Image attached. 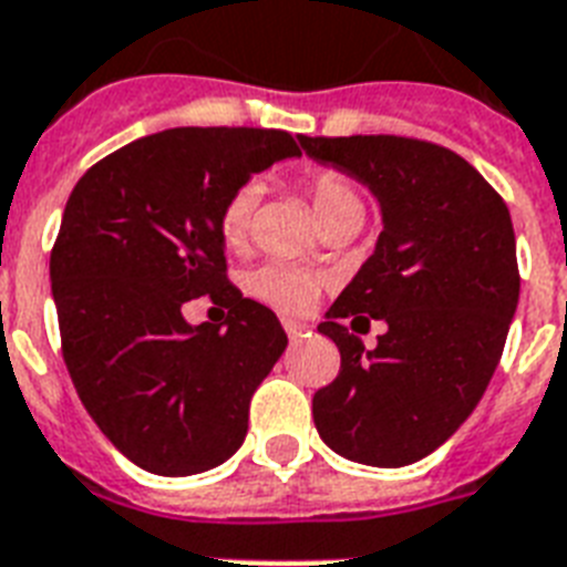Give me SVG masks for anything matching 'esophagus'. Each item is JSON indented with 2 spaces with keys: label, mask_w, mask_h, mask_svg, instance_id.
<instances>
[{
  "label": "esophagus",
  "mask_w": 567,
  "mask_h": 567,
  "mask_svg": "<svg viewBox=\"0 0 567 567\" xmlns=\"http://www.w3.org/2000/svg\"><path fill=\"white\" fill-rule=\"evenodd\" d=\"M282 326H285V331H288V338H291V340H299L308 331V326L297 323V320H282Z\"/></svg>",
  "instance_id": "34e87169"
}]
</instances>
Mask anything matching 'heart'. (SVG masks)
I'll list each match as a JSON object with an SVG mask.
<instances>
[{"instance_id":"1","label":"heart","mask_w":567,"mask_h":567,"mask_svg":"<svg viewBox=\"0 0 567 567\" xmlns=\"http://www.w3.org/2000/svg\"><path fill=\"white\" fill-rule=\"evenodd\" d=\"M311 204H315L320 224L343 218V215H363V197L355 188V183L338 172H320L311 177ZM259 204V188L241 186L229 195V200L220 209L218 233L220 241L227 247H238L250 233L252 209ZM320 276L311 270L291 268V265H261L247 276V291L261 302L297 315L306 311L320 293Z\"/></svg>"}]
</instances>
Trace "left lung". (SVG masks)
Here are the masks:
<instances>
[{
    "label": "left lung",
    "instance_id": "left-lung-1",
    "mask_svg": "<svg viewBox=\"0 0 567 567\" xmlns=\"http://www.w3.org/2000/svg\"><path fill=\"white\" fill-rule=\"evenodd\" d=\"M299 145L370 188L384 224L317 326L340 349L338 379L311 402L317 434L363 466H408L466 422L501 361L522 288L509 209L477 168L434 142L299 136ZM361 313L389 323L375 350L342 326Z\"/></svg>",
    "mask_w": 567,
    "mask_h": 567
}]
</instances>
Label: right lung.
<instances>
[{
    "mask_svg": "<svg viewBox=\"0 0 567 567\" xmlns=\"http://www.w3.org/2000/svg\"><path fill=\"white\" fill-rule=\"evenodd\" d=\"M299 145L285 131L172 127L78 179L49 276L63 361L101 434L151 475L220 466L247 436L250 399L288 347L268 306L227 279L218 218L233 192ZM228 308L192 327L188 298Z\"/></svg>",
    "mask_w": 567,
    "mask_h": 567,
    "instance_id": "right-lung-1",
    "label": "right lung"
}]
</instances>
